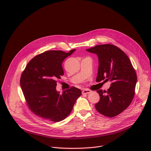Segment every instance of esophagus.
Masks as SVG:
<instances>
[{
  "mask_svg": "<svg viewBox=\"0 0 151 151\" xmlns=\"http://www.w3.org/2000/svg\"><path fill=\"white\" fill-rule=\"evenodd\" d=\"M90 93H91V90H88V89L83 90L82 91V94H89Z\"/></svg>",
  "mask_w": 151,
  "mask_h": 151,
  "instance_id": "34e87169",
  "label": "esophagus"
}]
</instances>
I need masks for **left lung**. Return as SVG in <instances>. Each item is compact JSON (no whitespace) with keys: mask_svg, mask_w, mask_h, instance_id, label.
Listing matches in <instances>:
<instances>
[{"mask_svg":"<svg viewBox=\"0 0 151 151\" xmlns=\"http://www.w3.org/2000/svg\"><path fill=\"white\" fill-rule=\"evenodd\" d=\"M99 57L97 82H111L107 91L99 90L100 100L95 104L96 110L109 118L117 116L132 103L135 94L137 75L132 64L121 49L111 44L95 46L87 50Z\"/></svg>","mask_w":151,"mask_h":151,"instance_id":"1","label":"left lung"}]
</instances>
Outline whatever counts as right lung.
I'll return each instance as SVG.
<instances>
[{"instance_id": "obj_1", "label": "right lung", "mask_w": 151, "mask_h": 151, "mask_svg": "<svg viewBox=\"0 0 151 151\" xmlns=\"http://www.w3.org/2000/svg\"><path fill=\"white\" fill-rule=\"evenodd\" d=\"M75 50L69 52L47 51L33 57L21 74L20 85L26 104L36 115L59 122L73 109L81 90L72 87L62 94L56 91L57 82L64 75L61 64Z\"/></svg>"}]
</instances>
